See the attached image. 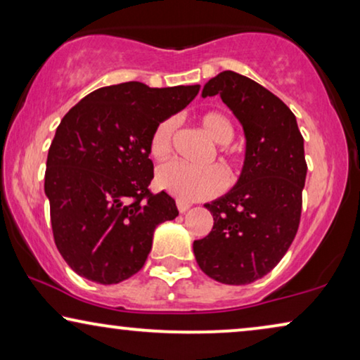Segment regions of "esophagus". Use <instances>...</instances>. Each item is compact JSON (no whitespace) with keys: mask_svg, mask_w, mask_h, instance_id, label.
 Returning a JSON list of instances; mask_svg holds the SVG:
<instances>
[{"mask_svg":"<svg viewBox=\"0 0 360 360\" xmlns=\"http://www.w3.org/2000/svg\"><path fill=\"white\" fill-rule=\"evenodd\" d=\"M190 203H186L184 200H176V208H179L180 213H185V211L190 210Z\"/></svg>","mask_w":360,"mask_h":360,"instance_id":"obj_1","label":"esophagus"}]
</instances>
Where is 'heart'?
Wrapping results in <instances>:
<instances>
[{
  "mask_svg": "<svg viewBox=\"0 0 360 360\" xmlns=\"http://www.w3.org/2000/svg\"><path fill=\"white\" fill-rule=\"evenodd\" d=\"M201 126L218 147L221 162L228 167H238L240 157L236 149L229 147L234 139L236 127L228 115L221 111H208L201 116ZM179 121L176 117H167L154 127L149 141V150L154 159H165L174 149V139ZM155 184L160 190L176 196L184 201H196L211 198L221 193L228 185V176L218 165L196 169L172 160L160 165L155 172Z\"/></svg>",
  "mask_w": 360,
  "mask_h": 360,
  "instance_id": "b5f03b06",
  "label": "heart"
}]
</instances>
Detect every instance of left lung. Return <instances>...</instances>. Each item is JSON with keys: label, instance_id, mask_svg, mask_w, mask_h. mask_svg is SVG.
<instances>
[{"label": "left lung", "instance_id": "obj_1", "mask_svg": "<svg viewBox=\"0 0 360 360\" xmlns=\"http://www.w3.org/2000/svg\"><path fill=\"white\" fill-rule=\"evenodd\" d=\"M219 95L245 134V159L229 193L206 203L211 233L193 243L200 269L226 285L267 275L297 236L307 179L303 136L290 108L250 78L226 70L201 96Z\"/></svg>", "mask_w": 360, "mask_h": 360}]
</instances>
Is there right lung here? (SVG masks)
Returning <instances> with one entry per match:
<instances>
[{
    "label": "right lung",
    "instance_id": "obj_1",
    "mask_svg": "<svg viewBox=\"0 0 360 360\" xmlns=\"http://www.w3.org/2000/svg\"><path fill=\"white\" fill-rule=\"evenodd\" d=\"M200 85L98 88L63 116L47 155L44 190L58 252L73 272L112 285L146 264L175 200L149 190L154 127L193 101Z\"/></svg>",
    "mask_w": 360,
    "mask_h": 360
}]
</instances>
